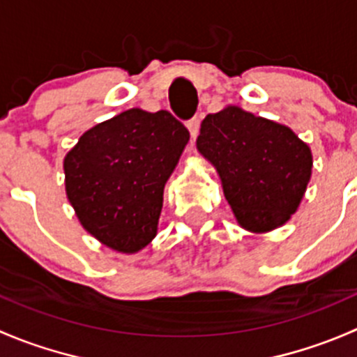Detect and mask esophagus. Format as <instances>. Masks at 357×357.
I'll return each mask as SVG.
<instances>
[{"instance_id": "obj_1", "label": "esophagus", "mask_w": 357, "mask_h": 357, "mask_svg": "<svg viewBox=\"0 0 357 357\" xmlns=\"http://www.w3.org/2000/svg\"><path fill=\"white\" fill-rule=\"evenodd\" d=\"M186 128H188V131H190V136H192V138H195V136L199 135V128H200V119H199V117H193V119H190V121H188V124H186Z\"/></svg>"}]
</instances>
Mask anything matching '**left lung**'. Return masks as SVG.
Returning <instances> with one entry per match:
<instances>
[{"label": "left lung", "instance_id": "left-lung-1", "mask_svg": "<svg viewBox=\"0 0 357 357\" xmlns=\"http://www.w3.org/2000/svg\"><path fill=\"white\" fill-rule=\"evenodd\" d=\"M197 150L211 162L236 222L268 233L297 212L312 174V153L290 128L236 105L208 114Z\"/></svg>", "mask_w": 357, "mask_h": 357}]
</instances>
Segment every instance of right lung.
Segmentation results:
<instances>
[{"label":"right lung","instance_id":"1","mask_svg":"<svg viewBox=\"0 0 357 357\" xmlns=\"http://www.w3.org/2000/svg\"><path fill=\"white\" fill-rule=\"evenodd\" d=\"M188 139L167 110L129 109L88 129L63 158L67 199L82 228L121 254L149 245Z\"/></svg>","mask_w":357,"mask_h":357}]
</instances>
